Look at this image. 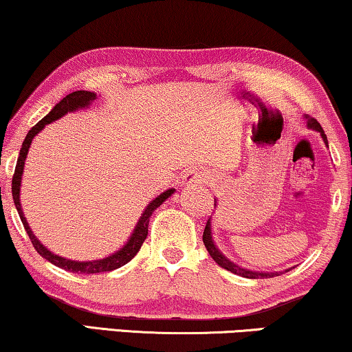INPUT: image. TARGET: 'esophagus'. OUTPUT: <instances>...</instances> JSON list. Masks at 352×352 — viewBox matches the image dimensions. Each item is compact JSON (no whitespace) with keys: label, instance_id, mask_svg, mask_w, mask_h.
<instances>
[{"label":"esophagus","instance_id":"34e87169","mask_svg":"<svg viewBox=\"0 0 352 352\" xmlns=\"http://www.w3.org/2000/svg\"><path fill=\"white\" fill-rule=\"evenodd\" d=\"M206 177L201 174V172L197 170H190L186 172L185 177H183V183L182 185L185 186H190V185H199V183H206Z\"/></svg>","mask_w":352,"mask_h":352}]
</instances>
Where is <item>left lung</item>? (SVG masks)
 <instances>
[{
    "mask_svg": "<svg viewBox=\"0 0 352 352\" xmlns=\"http://www.w3.org/2000/svg\"><path fill=\"white\" fill-rule=\"evenodd\" d=\"M306 124H308L309 129H313V131H318L320 132V135H322L325 145L329 146V142H327V135L324 133V129L320 127V124L318 121L314 120V118H309L306 116ZM202 241H204V245L207 252H209L212 258L215 260L217 265H220L221 268H225L228 271H231V273H234L237 276H242V277H249V279H268V277H274V276H279L282 274V271L279 273H258V271H250V270H245V268H241V266H237L232 263L231 260H228L226 256L221 254L219 250V247L215 245L214 239H212V226H210V219L207 220L206 223V230H204V234H202ZM285 271H290V270H285Z\"/></svg>",
    "mask_w": 352,
    "mask_h": 352,
    "instance_id": "1",
    "label": "left lung"
}]
</instances>
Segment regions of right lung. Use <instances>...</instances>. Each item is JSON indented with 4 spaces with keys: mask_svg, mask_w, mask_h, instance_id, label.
Returning <instances> with one entry per match:
<instances>
[{
    "mask_svg": "<svg viewBox=\"0 0 352 352\" xmlns=\"http://www.w3.org/2000/svg\"><path fill=\"white\" fill-rule=\"evenodd\" d=\"M96 98H97L96 94L89 92V91H76V92L68 94L67 97H63L62 100L58 102L51 111H49V115L44 116L43 120L38 122V124H34L32 129H30L27 137H25V140H23V143H22L21 153H19L17 166H16V170H14V177H12L14 204H16L19 217H21L23 228H25V231H27V234L30 237V241H32L33 247L36 249V252L43 256V258L51 261L52 265H56V266H58V268L70 271V273H76V274L107 273V271L118 270V268H121V266H124L126 263H129V261H131L133 256L137 255V252L140 250L142 244L146 239L148 225H150V217L153 215V212H155L157 207H160L162 202L167 199V197L174 195V191H175L174 188H172V190H167L164 192H161V195L157 196L156 199H153L150 204L146 206V209L142 214L140 219H138L137 225H135V230H133L131 237H129L126 245L121 247V249L115 252L113 255L105 256V258H102V260L75 261V260L63 258V256H58L56 254H52L51 250H47L46 247H44L41 242L36 239V236H34L33 231L30 230L27 219L23 217L22 204H21V182H22V174H23V164H25V160H27V155H28V148H30V145H32V140L34 138V135H36L39 131H43L44 126L51 124V122H54V121H57L58 118L65 116L67 113L76 111V110H79V108H87L94 100H96Z\"/></svg>",
    "mask_w": 352,
    "mask_h": 352,
    "instance_id": "1",
    "label": "right lung"
}]
</instances>
